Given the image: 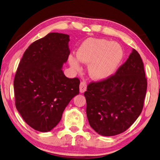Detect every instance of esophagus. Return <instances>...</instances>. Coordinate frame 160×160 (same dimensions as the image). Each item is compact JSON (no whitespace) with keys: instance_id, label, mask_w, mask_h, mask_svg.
<instances>
[{"instance_id":"esophagus-1","label":"esophagus","mask_w":160,"mask_h":160,"mask_svg":"<svg viewBox=\"0 0 160 160\" xmlns=\"http://www.w3.org/2000/svg\"><path fill=\"white\" fill-rule=\"evenodd\" d=\"M87 90V85L86 83L82 81V82H81L80 83V86H79V91L81 93H83L86 91Z\"/></svg>"}]
</instances>
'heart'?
<instances>
[{
  "instance_id": "b5f03b06",
  "label": "heart",
  "mask_w": 160,
  "mask_h": 160,
  "mask_svg": "<svg viewBox=\"0 0 160 160\" xmlns=\"http://www.w3.org/2000/svg\"><path fill=\"white\" fill-rule=\"evenodd\" d=\"M122 57V50L118 44L104 39L90 38L77 51V58L69 57V63L74 70L81 69L79 61L90 64V77L95 81H102L114 73Z\"/></svg>"
}]
</instances>
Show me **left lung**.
<instances>
[{
	"instance_id": "left-lung-1",
	"label": "left lung",
	"mask_w": 160,
	"mask_h": 160,
	"mask_svg": "<svg viewBox=\"0 0 160 160\" xmlns=\"http://www.w3.org/2000/svg\"><path fill=\"white\" fill-rule=\"evenodd\" d=\"M147 88L144 63L133 49L115 74L88 86L84 96L90 127L103 136H116L129 129L142 112Z\"/></svg>"
}]
</instances>
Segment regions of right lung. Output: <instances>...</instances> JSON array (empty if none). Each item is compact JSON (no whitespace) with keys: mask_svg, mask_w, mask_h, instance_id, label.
Segmentation results:
<instances>
[{"mask_svg":"<svg viewBox=\"0 0 160 160\" xmlns=\"http://www.w3.org/2000/svg\"><path fill=\"white\" fill-rule=\"evenodd\" d=\"M69 35L50 33L24 52L13 81L16 107L35 130L58 125L70 101L79 93L78 78L69 79L62 67L68 58Z\"/></svg>","mask_w":160,"mask_h":160,"instance_id":"add662e5","label":"right lung"}]
</instances>
